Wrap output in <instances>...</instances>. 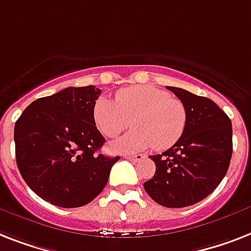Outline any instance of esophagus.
Here are the masks:
<instances>
[{
	"label": "esophagus",
	"mask_w": 251,
	"mask_h": 251,
	"mask_svg": "<svg viewBox=\"0 0 251 251\" xmlns=\"http://www.w3.org/2000/svg\"><path fill=\"white\" fill-rule=\"evenodd\" d=\"M125 158L132 161V162H138V161H142L144 158L143 154H131V156H125Z\"/></svg>",
	"instance_id": "esophagus-1"
}]
</instances>
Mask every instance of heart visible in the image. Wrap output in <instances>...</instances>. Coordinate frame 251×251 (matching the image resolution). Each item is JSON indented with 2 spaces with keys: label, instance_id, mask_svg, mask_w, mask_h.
<instances>
[{
  "label": "heart",
  "instance_id": "obj_1",
  "mask_svg": "<svg viewBox=\"0 0 251 251\" xmlns=\"http://www.w3.org/2000/svg\"><path fill=\"white\" fill-rule=\"evenodd\" d=\"M94 120L107 138H116L132 126L135 129L112 144L117 152L172 148L184 134L187 109L172 94L154 86L136 85L122 89L116 100L100 98L94 105Z\"/></svg>",
  "mask_w": 251,
  "mask_h": 251
}]
</instances>
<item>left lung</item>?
Segmentation results:
<instances>
[{"mask_svg":"<svg viewBox=\"0 0 251 251\" xmlns=\"http://www.w3.org/2000/svg\"><path fill=\"white\" fill-rule=\"evenodd\" d=\"M166 89L184 104L187 126L172 148L150 156L156 173L143 185L151 199L162 206H191L209 196L227 174L232 157V122L209 98L180 87Z\"/></svg>","mask_w":251,"mask_h":251,"instance_id":"obj_1","label":"left lung"}]
</instances>
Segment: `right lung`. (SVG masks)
I'll list each match as a JSON object with an SVG mask.
<instances>
[{
	"instance_id": "1",
	"label": "right lung",
	"mask_w": 251,
	"mask_h": 251,
	"mask_svg": "<svg viewBox=\"0 0 251 251\" xmlns=\"http://www.w3.org/2000/svg\"><path fill=\"white\" fill-rule=\"evenodd\" d=\"M101 90L67 87L32 101L14 127L16 165L41 199L59 207H79L104 189L116 157L99 153L104 136L94 105Z\"/></svg>"
}]
</instances>
